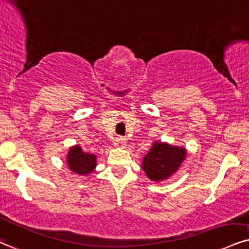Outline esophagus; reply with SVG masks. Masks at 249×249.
Segmentation results:
<instances>
[{
	"label": "esophagus",
	"instance_id": "esophagus-1",
	"mask_svg": "<svg viewBox=\"0 0 249 249\" xmlns=\"http://www.w3.org/2000/svg\"><path fill=\"white\" fill-rule=\"evenodd\" d=\"M125 143H127V142H125V139H124V137H121V136H119L118 139L115 140V144H116V145H120V146H124V145H125Z\"/></svg>",
	"mask_w": 249,
	"mask_h": 249
}]
</instances>
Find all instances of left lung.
Segmentation results:
<instances>
[{
    "label": "left lung",
    "instance_id": "8db88e82",
    "mask_svg": "<svg viewBox=\"0 0 249 249\" xmlns=\"http://www.w3.org/2000/svg\"><path fill=\"white\" fill-rule=\"evenodd\" d=\"M185 158L186 150L183 148L156 142L144 156L142 168L150 179L160 181L171 177Z\"/></svg>",
    "mask_w": 249,
    "mask_h": 249
}]
</instances>
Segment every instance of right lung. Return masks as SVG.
Here are the masks:
<instances>
[{
	"mask_svg": "<svg viewBox=\"0 0 249 249\" xmlns=\"http://www.w3.org/2000/svg\"><path fill=\"white\" fill-rule=\"evenodd\" d=\"M67 164L70 170L79 176H87L96 167V156L83 152L79 146L70 149L67 157Z\"/></svg>",
	"mask_w": 249,
	"mask_h": 249,
	"instance_id": "1",
	"label": "right lung"
}]
</instances>
